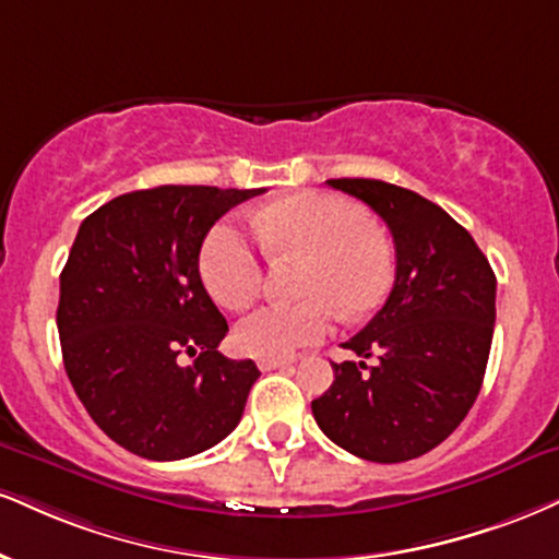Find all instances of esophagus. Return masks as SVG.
Masks as SVG:
<instances>
[{
    "instance_id": "34e87169",
    "label": "esophagus",
    "mask_w": 559,
    "mask_h": 559,
    "mask_svg": "<svg viewBox=\"0 0 559 559\" xmlns=\"http://www.w3.org/2000/svg\"><path fill=\"white\" fill-rule=\"evenodd\" d=\"M292 365V359H286V356H281V359H258V367L262 372H271V369H284Z\"/></svg>"
}]
</instances>
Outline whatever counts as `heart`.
<instances>
[{"mask_svg":"<svg viewBox=\"0 0 559 559\" xmlns=\"http://www.w3.org/2000/svg\"><path fill=\"white\" fill-rule=\"evenodd\" d=\"M262 253L234 221L215 224L200 250V275L211 297L228 309H245L265 286V254L301 265L297 292L305 299L273 301L237 325L241 352L281 359L318 344L333 328L335 312L359 320L385 299L393 284V247L388 234L361 207L333 194L305 192L254 215Z\"/></svg>","mask_w":559,"mask_h":559,"instance_id":"obj_1","label":"heart"}]
</instances>
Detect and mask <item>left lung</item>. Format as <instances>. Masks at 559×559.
<instances>
[{
  "instance_id": "8db88e82",
  "label": "left lung",
  "mask_w": 559,
  "mask_h": 559,
  "mask_svg": "<svg viewBox=\"0 0 559 559\" xmlns=\"http://www.w3.org/2000/svg\"><path fill=\"white\" fill-rule=\"evenodd\" d=\"M385 221L395 284L344 348L365 361L333 365L312 401L322 432L374 463L419 459L466 419L481 390L495 333L497 278L472 234L412 190L380 179H328Z\"/></svg>"
}]
</instances>
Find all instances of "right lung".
<instances>
[{
	"mask_svg": "<svg viewBox=\"0 0 559 559\" xmlns=\"http://www.w3.org/2000/svg\"><path fill=\"white\" fill-rule=\"evenodd\" d=\"M260 192L164 185L119 194L80 224L59 275L67 378L91 419L140 459H190L239 425L260 369L218 352L228 325L200 278V247L228 207Z\"/></svg>",
	"mask_w": 559,
	"mask_h": 559,
	"instance_id": "1",
	"label": "right lung"
}]
</instances>
